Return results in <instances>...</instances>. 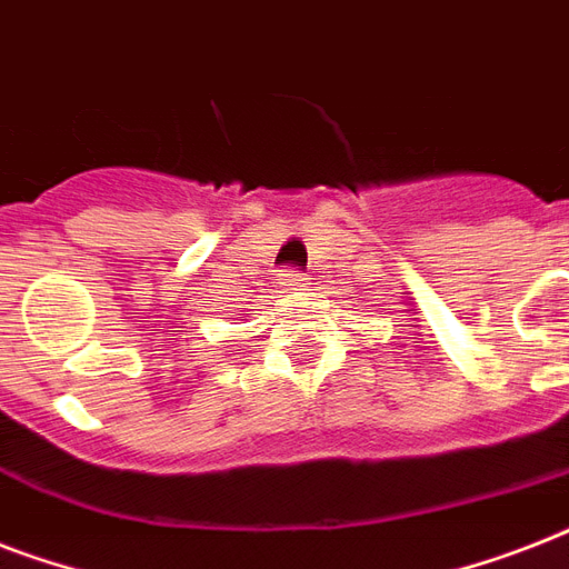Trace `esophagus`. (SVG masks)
<instances>
[{"mask_svg":"<svg viewBox=\"0 0 569 569\" xmlns=\"http://www.w3.org/2000/svg\"><path fill=\"white\" fill-rule=\"evenodd\" d=\"M280 283L289 286V289H298V286H307V277L301 271H295V268H286L283 274H280Z\"/></svg>","mask_w":569,"mask_h":569,"instance_id":"34e87169","label":"esophagus"}]
</instances>
